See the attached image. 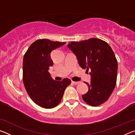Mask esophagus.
I'll return each mask as SVG.
<instances>
[{
    "instance_id": "1",
    "label": "esophagus",
    "mask_w": 135,
    "mask_h": 135,
    "mask_svg": "<svg viewBox=\"0 0 135 135\" xmlns=\"http://www.w3.org/2000/svg\"><path fill=\"white\" fill-rule=\"evenodd\" d=\"M72 84H74V85H77V84H78L79 83V81H72Z\"/></svg>"
}]
</instances>
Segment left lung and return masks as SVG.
Instances as JSON below:
<instances>
[{
	"label": "left lung",
	"mask_w": 135,
	"mask_h": 135,
	"mask_svg": "<svg viewBox=\"0 0 135 135\" xmlns=\"http://www.w3.org/2000/svg\"><path fill=\"white\" fill-rule=\"evenodd\" d=\"M68 48L77 56L80 66L90 71L88 92L82 95L84 102L96 107L108 99L117 81L118 64L114 52L108 43L92 38L80 42H71Z\"/></svg>",
	"instance_id": "8db88e82"
}]
</instances>
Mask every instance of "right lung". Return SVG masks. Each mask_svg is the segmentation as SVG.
<instances>
[{"instance_id": "1", "label": "right lung", "mask_w": 135, "mask_h": 135, "mask_svg": "<svg viewBox=\"0 0 135 135\" xmlns=\"http://www.w3.org/2000/svg\"><path fill=\"white\" fill-rule=\"evenodd\" d=\"M65 42L39 39L30 45L23 58V83L33 101L42 108L55 107L62 99L66 88L71 83L68 78L56 81L48 70L53 65L51 54Z\"/></svg>"}]
</instances>
